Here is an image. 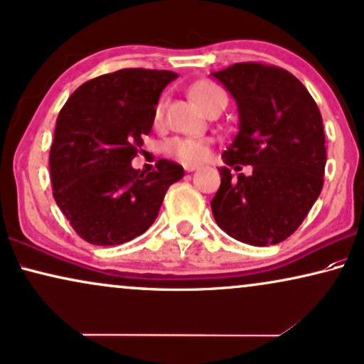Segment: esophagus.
Returning a JSON list of instances; mask_svg holds the SVG:
<instances>
[{"label":"esophagus","instance_id":"1","mask_svg":"<svg viewBox=\"0 0 364 364\" xmlns=\"http://www.w3.org/2000/svg\"><path fill=\"white\" fill-rule=\"evenodd\" d=\"M196 169H198L196 164H185V171H188V173L196 171Z\"/></svg>","mask_w":364,"mask_h":364}]
</instances>
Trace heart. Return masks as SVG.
<instances>
[{"instance_id":"1","label":"heart","mask_w":364,"mask_h":364,"mask_svg":"<svg viewBox=\"0 0 364 364\" xmlns=\"http://www.w3.org/2000/svg\"><path fill=\"white\" fill-rule=\"evenodd\" d=\"M222 92L218 85H215L213 82L208 80H201L196 82V84L191 85L190 94L191 97L196 100L201 107H206L213 95ZM163 112H164V100L161 99L158 104H156L154 109V121L159 122L163 119ZM166 151L174 158L183 161L186 164H196L201 163L208 158L210 154V142L206 139H200V137H174V139L168 141L166 144Z\"/></svg>"}]
</instances>
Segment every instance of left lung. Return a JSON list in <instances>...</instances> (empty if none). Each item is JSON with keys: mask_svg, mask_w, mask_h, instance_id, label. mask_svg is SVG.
<instances>
[{"mask_svg": "<svg viewBox=\"0 0 364 364\" xmlns=\"http://www.w3.org/2000/svg\"><path fill=\"white\" fill-rule=\"evenodd\" d=\"M211 75L235 99L240 119L225 164L255 168L237 178L220 168L215 222L238 242L275 245L296 232L323 190V117L302 82L280 67L243 62Z\"/></svg>", "mask_w": 364, "mask_h": 364, "instance_id": "obj_1", "label": "left lung"}]
</instances>
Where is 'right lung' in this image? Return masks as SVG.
Listing matches in <instances>:
<instances>
[{"label":"right lung","mask_w":364,"mask_h":364,"mask_svg":"<svg viewBox=\"0 0 364 364\" xmlns=\"http://www.w3.org/2000/svg\"><path fill=\"white\" fill-rule=\"evenodd\" d=\"M176 77L122 68L82 84L60 110L50 149L53 198L92 245H121L142 235L168 188L185 176L168 159L149 173L131 166L153 127L161 92Z\"/></svg>","instance_id":"add662e5"}]
</instances>
